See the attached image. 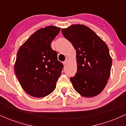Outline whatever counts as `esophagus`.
<instances>
[{
    "label": "esophagus",
    "instance_id": "esophagus-1",
    "mask_svg": "<svg viewBox=\"0 0 126 126\" xmlns=\"http://www.w3.org/2000/svg\"><path fill=\"white\" fill-rule=\"evenodd\" d=\"M67 60H65V61L63 62V64L65 66V65H66V64H67Z\"/></svg>",
    "mask_w": 126,
    "mask_h": 126
}]
</instances>
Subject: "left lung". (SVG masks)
Returning <instances> with one entry per match:
<instances>
[{
    "instance_id": "1",
    "label": "left lung",
    "mask_w": 126,
    "mask_h": 126,
    "mask_svg": "<svg viewBox=\"0 0 126 126\" xmlns=\"http://www.w3.org/2000/svg\"><path fill=\"white\" fill-rule=\"evenodd\" d=\"M62 32L76 50L77 72L70 78L74 89L85 97L98 95L110 75L112 59L107 46L83 25H72Z\"/></svg>"
}]
</instances>
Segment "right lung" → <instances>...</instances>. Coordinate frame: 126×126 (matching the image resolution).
I'll list each match as a JSON object with an SVG mask.
<instances>
[{"label":"right lung","mask_w":126,"mask_h":126,"mask_svg":"<svg viewBox=\"0 0 126 126\" xmlns=\"http://www.w3.org/2000/svg\"><path fill=\"white\" fill-rule=\"evenodd\" d=\"M60 30L54 26L40 29L17 53L15 74L24 90L34 97H44L51 94L61 75L63 64L51 46Z\"/></svg>","instance_id":"right-lung-1"}]
</instances>
